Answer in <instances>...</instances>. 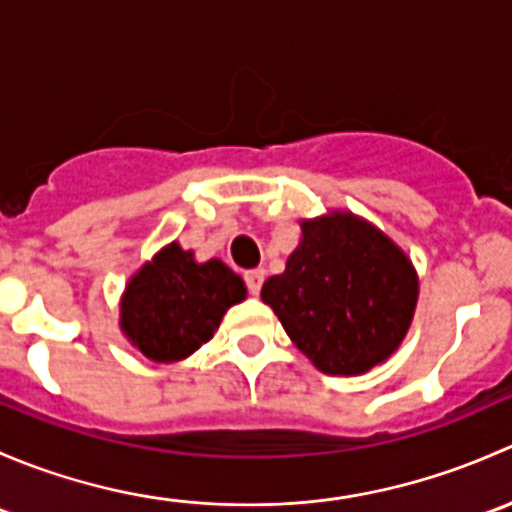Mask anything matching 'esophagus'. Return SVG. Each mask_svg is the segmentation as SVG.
I'll return each mask as SVG.
<instances>
[{
	"instance_id": "esophagus-1",
	"label": "esophagus",
	"mask_w": 512,
	"mask_h": 512,
	"mask_svg": "<svg viewBox=\"0 0 512 512\" xmlns=\"http://www.w3.org/2000/svg\"><path fill=\"white\" fill-rule=\"evenodd\" d=\"M262 282H265V272H262V270L245 272V285H247V292H250V294H260Z\"/></svg>"
}]
</instances>
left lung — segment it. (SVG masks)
I'll list each match as a JSON object with an SVG mask.
<instances>
[{"instance_id": "left-lung-1", "label": "left lung", "mask_w": 512, "mask_h": 512, "mask_svg": "<svg viewBox=\"0 0 512 512\" xmlns=\"http://www.w3.org/2000/svg\"><path fill=\"white\" fill-rule=\"evenodd\" d=\"M418 297L409 257L354 215L302 223L282 275L262 285L299 352L324 374H364L394 352Z\"/></svg>"}]
</instances>
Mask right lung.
Returning a JSON list of instances; mask_svg holds the SVG:
<instances>
[{
  "label": "right lung",
  "mask_w": 512,
  "mask_h": 512,
  "mask_svg": "<svg viewBox=\"0 0 512 512\" xmlns=\"http://www.w3.org/2000/svg\"><path fill=\"white\" fill-rule=\"evenodd\" d=\"M242 299L245 285L230 267L220 260L198 265L173 242L126 287L121 327L148 359L170 364L210 342L227 307Z\"/></svg>",
  "instance_id": "right-lung-1"
}]
</instances>
